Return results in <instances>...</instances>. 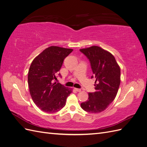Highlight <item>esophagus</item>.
I'll return each instance as SVG.
<instances>
[{
  "label": "esophagus",
  "instance_id": "1",
  "mask_svg": "<svg viewBox=\"0 0 147 147\" xmlns=\"http://www.w3.org/2000/svg\"><path fill=\"white\" fill-rule=\"evenodd\" d=\"M75 90L77 91V92H80L81 91V89H79V88H75Z\"/></svg>",
  "mask_w": 147,
  "mask_h": 147
}]
</instances>
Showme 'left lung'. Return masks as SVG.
<instances>
[{"label":"left lung","instance_id":"obj_1","mask_svg":"<svg viewBox=\"0 0 147 147\" xmlns=\"http://www.w3.org/2000/svg\"><path fill=\"white\" fill-rule=\"evenodd\" d=\"M90 60L95 77L94 92L88 94V100L81 104L87 112L100 113L105 110L116 97L120 84V67L112 54L99 47L80 49Z\"/></svg>","mask_w":147,"mask_h":147}]
</instances>
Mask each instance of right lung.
Listing matches in <instances>:
<instances>
[{
	"mask_svg": "<svg viewBox=\"0 0 147 147\" xmlns=\"http://www.w3.org/2000/svg\"><path fill=\"white\" fill-rule=\"evenodd\" d=\"M72 51L51 46L35 57L30 64L28 77L30 94L35 105L43 112H58L65 106L67 97L72 92L71 88L53 83L63 61Z\"/></svg>",
	"mask_w": 147,
	"mask_h": 147,
	"instance_id": "add662e5",
	"label": "right lung"
}]
</instances>
